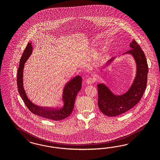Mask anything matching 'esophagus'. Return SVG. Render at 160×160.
Here are the masks:
<instances>
[{"label":"esophagus","instance_id":"esophagus-1","mask_svg":"<svg viewBox=\"0 0 160 160\" xmlns=\"http://www.w3.org/2000/svg\"><path fill=\"white\" fill-rule=\"evenodd\" d=\"M94 82V79L92 78H89L86 80V84H87L90 85V84H92Z\"/></svg>","mask_w":160,"mask_h":160}]
</instances>
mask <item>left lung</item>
Masks as SVG:
<instances>
[{"label": "left lung", "instance_id": "8db88e82", "mask_svg": "<svg viewBox=\"0 0 160 160\" xmlns=\"http://www.w3.org/2000/svg\"><path fill=\"white\" fill-rule=\"evenodd\" d=\"M129 46L131 49L122 55H131L136 63V71L135 78L128 90L122 94H116L104 82L97 84L98 107L107 116H117L130 110L140 100L146 88L148 68L145 54L136 40H133ZM116 58H112L102 66L99 74L109 67Z\"/></svg>", "mask_w": 160, "mask_h": 160}]
</instances>
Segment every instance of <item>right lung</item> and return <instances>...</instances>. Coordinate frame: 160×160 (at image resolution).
<instances>
[{"mask_svg": "<svg viewBox=\"0 0 160 160\" xmlns=\"http://www.w3.org/2000/svg\"><path fill=\"white\" fill-rule=\"evenodd\" d=\"M33 52L32 42H29L24 50L20 61L19 68L17 75V85L21 97L29 110L34 114L54 121L63 120L70 115L73 111L75 99L82 88V78L77 76L66 82L63 88L62 100V106L54 108L39 106L35 104L28 97L23 85V72L24 64Z\"/></svg>", "mask_w": 160, "mask_h": 160, "instance_id": "1", "label": "right lung"}]
</instances>
